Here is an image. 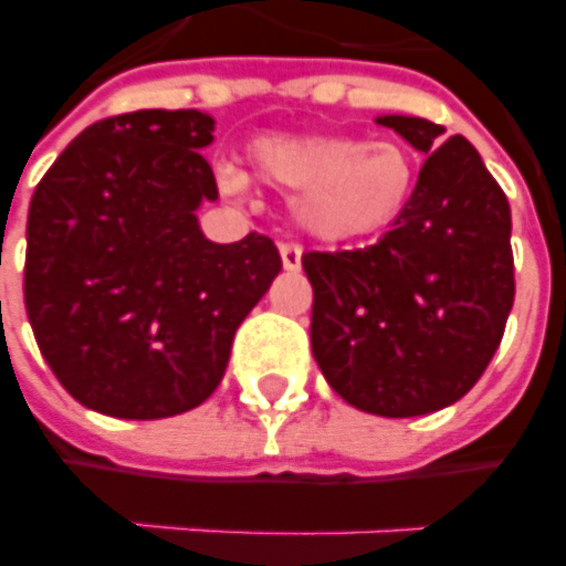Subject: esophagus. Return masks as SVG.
<instances>
[{
    "mask_svg": "<svg viewBox=\"0 0 566 566\" xmlns=\"http://www.w3.org/2000/svg\"><path fill=\"white\" fill-rule=\"evenodd\" d=\"M280 259H283V268L286 271H298L302 268V247L298 243H280Z\"/></svg>",
    "mask_w": 566,
    "mask_h": 566,
    "instance_id": "34e87169",
    "label": "esophagus"
}]
</instances>
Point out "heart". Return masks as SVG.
Segmentation results:
<instances>
[{
    "mask_svg": "<svg viewBox=\"0 0 566 566\" xmlns=\"http://www.w3.org/2000/svg\"><path fill=\"white\" fill-rule=\"evenodd\" d=\"M250 161L262 182L295 195L298 226L328 243L384 234L408 207L418 176L402 143L354 136H268L250 148ZM219 186L240 195L247 179L219 167Z\"/></svg>",
    "mask_w": 566,
    "mask_h": 566,
    "instance_id": "heart-1",
    "label": "heart"
}]
</instances>
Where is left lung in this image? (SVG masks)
<instances>
[{
  "label": "left lung",
  "mask_w": 566,
  "mask_h": 566,
  "mask_svg": "<svg viewBox=\"0 0 566 566\" xmlns=\"http://www.w3.org/2000/svg\"><path fill=\"white\" fill-rule=\"evenodd\" d=\"M427 155L405 212L371 247L304 252L311 347L328 387L380 418L463 399L496 354L515 302L512 212L463 136L384 115Z\"/></svg>",
  "instance_id": "1"
}]
</instances>
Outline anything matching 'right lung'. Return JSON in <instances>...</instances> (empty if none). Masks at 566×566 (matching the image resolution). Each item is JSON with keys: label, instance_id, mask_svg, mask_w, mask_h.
<instances>
[{"label": "right lung", "instance_id": "add662e5", "mask_svg": "<svg viewBox=\"0 0 566 566\" xmlns=\"http://www.w3.org/2000/svg\"><path fill=\"white\" fill-rule=\"evenodd\" d=\"M210 143L198 109L112 115L35 186L23 304L45 363L84 408L127 420L198 408L283 268L259 231L238 243L200 234L195 210L219 198L200 155Z\"/></svg>", "mask_w": 566, "mask_h": 566}]
</instances>
